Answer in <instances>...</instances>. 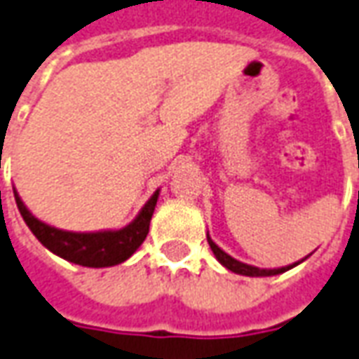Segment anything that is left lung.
Wrapping results in <instances>:
<instances>
[{
    "label": "left lung",
    "instance_id": "obj_1",
    "mask_svg": "<svg viewBox=\"0 0 359 359\" xmlns=\"http://www.w3.org/2000/svg\"><path fill=\"white\" fill-rule=\"evenodd\" d=\"M208 245H210V249L214 250L215 258L219 260V264H223V266L227 268V270H231V272H235V274H241V276H252V278H258V276H276V274H282V272H285V270H290V268L297 266L299 262H303V260H299V262H293V264H290V266H282V268H257V266H250V264H245V262H239L237 258L229 257L225 250H222L217 245H215L214 241H212V237L208 235Z\"/></svg>",
    "mask_w": 359,
    "mask_h": 359
}]
</instances>
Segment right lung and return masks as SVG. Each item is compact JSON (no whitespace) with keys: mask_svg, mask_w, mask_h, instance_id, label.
<instances>
[{"mask_svg":"<svg viewBox=\"0 0 359 359\" xmlns=\"http://www.w3.org/2000/svg\"><path fill=\"white\" fill-rule=\"evenodd\" d=\"M13 194L25 223L29 225L32 235L50 252H54L67 262L79 264V266L107 268L124 262L140 249V245L144 243L147 233H149V222H151L155 204L159 198V190H155L154 196L149 198L144 208L140 210L136 219L128 223L126 227L91 233L64 231V229H57L48 223L40 222L39 217H34L29 212V208L22 204L21 196L17 194L15 188Z\"/></svg>","mask_w":359,"mask_h":359,"instance_id":"obj_1","label":"right lung"}]
</instances>
